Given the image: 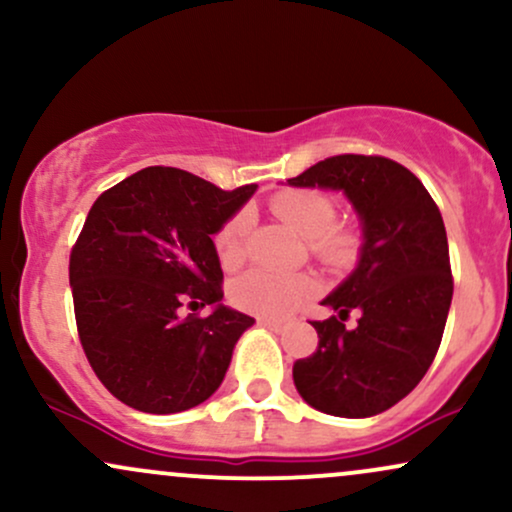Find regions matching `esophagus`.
Segmentation results:
<instances>
[{
  "label": "esophagus",
  "instance_id": "1",
  "mask_svg": "<svg viewBox=\"0 0 512 512\" xmlns=\"http://www.w3.org/2000/svg\"><path fill=\"white\" fill-rule=\"evenodd\" d=\"M257 322H260L262 327H269V330H274V332L284 330V327H286V320H272V317H260Z\"/></svg>",
  "mask_w": 512,
  "mask_h": 512
}]
</instances>
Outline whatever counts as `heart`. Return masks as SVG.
Here are the masks:
<instances>
[{"label":"heart","mask_w":512,"mask_h":512,"mask_svg":"<svg viewBox=\"0 0 512 512\" xmlns=\"http://www.w3.org/2000/svg\"><path fill=\"white\" fill-rule=\"evenodd\" d=\"M274 216L298 236L308 238V250L322 264L342 269L356 260L358 231L349 223H337V202L322 190H284L269 202ZM252 216L248 209L233 214L216 233L214 245L219 262L226 269H236L248 255ZM320 284L310 272H272L252 269L233 284L231 298L240 310L262 317H279L313 298Z\"/></svg>","instance_id":"1"}]
</instances>
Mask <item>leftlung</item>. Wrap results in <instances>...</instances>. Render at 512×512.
Returning a JSON list of instances; mask_svg holds the SVG:
<instances>
[{
  "mask_svg": "<svg viewBox=\"0 0 512 512\" xmlns=\"http://www.w3.org/2000/svg\"><path fill=\"white\" fill-rule=\"evenodd\" d=\"M293 187L342 190L363 223L358 267L322 305L313 356L293 363V383L310 407L344 419L390 409L421 383L438 354L452 301L445 223L424 182L385 156L325 158ZM359 310V325L343 320Z\"/></svg>",
  "mask_w": 512,
  "mask_h": 512,
  "instance_id": "obj_1",
  "label": "left lung"
}]
</instances>
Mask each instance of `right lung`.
<instances>
[{
    "mask_svg": "<svg viewBox=\"0 0 512 512\" xmlns=\"http://www.w3.org/2000/svg\"><path fill=\"white\" fill-rule=\"evenodd\" d=\"M255 190L151 166L93 202L69 255L76 330L93 373L127 407L178 414L219 390L255 320L221 303L211 236ZM204 304L215 313L181 315Z\"/></svg>",
    "mask_w": 512,
    "mask_h": 512,
    "instance_id": "1",
    "label": "right lung"
}]
</instances>
